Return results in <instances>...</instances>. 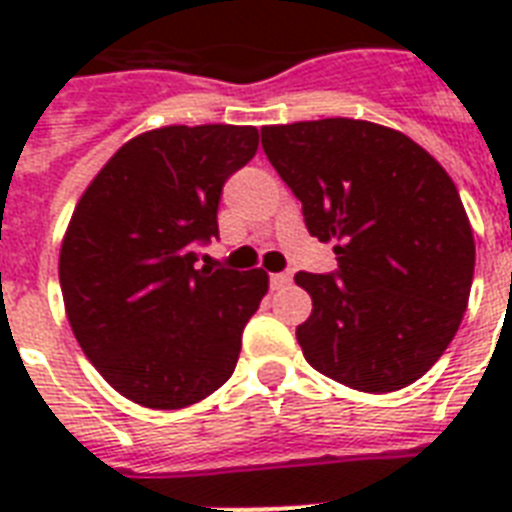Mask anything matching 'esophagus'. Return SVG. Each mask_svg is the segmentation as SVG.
<instances>
[{
	"label": "esophagus",
	"mask_w": 512,
	"mask_h": 512,
	"mask_svg": "<svg viewBox=\"0 0 512 512\" xmlns=\"http://www.w3.org/2000/svg\"><path fill=\"white\" fill-rule=\"evenodd\" d=\"M289 284H292V276H289V273H273L271 276L273 289H287Z\"/></svg>",
	"instance_id": "obj_1"
}]
</instances>
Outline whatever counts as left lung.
Returning <instances> with one entry per match:
<instances>
[{
	"mask_svg": "<svg viewBox=\"0 0 512 512\" xmlns=\"http://www.w3.org/2000/svg\"><path fill=\"white\" fill-rule=\"evenodd\" d=\"M263 151L311 236L335 241L337 273L295 276L313 300L305 361L364 393L420 380L457 335L476 268L452 177L404 132L342 116L263 127Z\"/></svg>",
	"mask_w": 512,
	"mask_h": 512,
	"instance_id": "obj_1",
	"label": "left lung"
}]
</instances>
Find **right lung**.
<instances>
[{"instance_id":"add662e5","label":"right lung","mask_w":512,"mask_h":512,"mask_svg":"<svg viewBox=\"0 0 512 512\" xmlns=\"http://www.w3.org/2000/svg\"><path fill=\"white\" fill-rule=\"evenodd\" d=\"M255 127L170 124L127 140L76 204L60 292L84 356L124 398L183 409L236 369L268 273L193 268L217 236L223 183L257 154Z\"/></svg>"}]
</instances>
